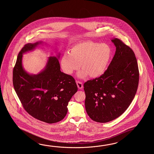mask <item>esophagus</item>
<instances>
[{"label":"esophagus","instance_id":"esophagus-1","mask_svg":"<svg viewBox=\"0 0 154 154\" xmlns=\"http://www.w3.org/2000/svg\"><path fill=\"white\" fill-rule=\"evenodd\" d=\"M76 84H77V86H78V88L79 89H82V88H83V85H82V82H76Z\"/></svg>","mask_w":154,"mask_h":154}]
</instances>
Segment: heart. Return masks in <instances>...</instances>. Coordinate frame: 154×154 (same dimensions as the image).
I'll return each mask as SVG.
<instances>
[{
  "instance_id": "heart-1",
  "label": "heart",
  "mask_w": 154,
  "mask_h": 154,
  "mask_svg": "<svg viewBox=\"0 0 154 154\" xmlns=\"http://www.w3.org/2000/svg\"><path fill=\"white\" fill-rule=\"evenodd\" d=\"M111 55V48L107 44L84 41L72 46L70 52L65 53L60 64L67 74H72L80 66L82 69L78 73L79 78H85L89 75L96 78L105 72Z\"/></svg>"
}]
</instances>
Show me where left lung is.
<instances>
[{
  "label": "left lung",
  "mask_w": 154,
  "mask_h": 154,
  "mask_svg": "<svg viewBox=\"0 0 154 154\" xmlns=\"http://www.w3.org/2000/svg\"><path fill=\"white\" fill-rule=\"evenodd\" d=\"M116 51L108 68L84 84L86 111L93 121H112L128 108L137 91L139 74L134 52L120 39H111Z\"/></svg>",
  "instance_id": "8db88e82"
}]
</instances>
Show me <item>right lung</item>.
Here are the masks:
<instances>
[{"mask_svg":"<svg viewBox=\"0 0 154 154\" xmlns=\"http://www.w3.org/2000/svg\"><path fill=\"white\" fill-rule=\"evenodd\" d=\"M42 41L27 43L21 50L13 69L14 89L23 108L33 117L52 124L66 117L67 106L78 91L71 75L60 71V53L48 58L45 68L37 74L27 72L23 66V54L42 45Z\"/></svg>","mask_w":154,"mask_h":154,"instance_id":"add662e5","label":"right lung"}]
</instances>
